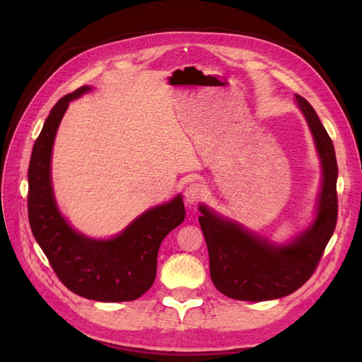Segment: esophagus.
Returning <instances> with one entry per match:
<instances>
[{
	"label": "esophagus",
	"instance_id": "esophagus-1",
	"mask_svg": "<svg viewBox=\"0 0 362 362\" xmlns=\"http://www.w3.org/2000/svg\"><path fill=\"white\" fill-rule=\"evenodd\" d=\"M204 194H205L204 185L199 182H192L190 185H187V189H185L184 198L189 204H196L204 198Z\"/></svg>",
	"mask_w": 362,
	"mask_h": 362
}]
</instances>
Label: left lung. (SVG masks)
<instances>
[{"instance_id":"1","label":"left lung","mask_w":362,"mask_h":362,"mask_svg":"<svg viewBox=\"0 0 362 362\" xmlns=\"http://www.w3.org/2000/svg\"><path fill=\"white\" fill-rule=\"evenodd\" d=\"M320 156L323 181L311 226L290 245L276 246L201 205L199 223L210 257L214 287L237 300L279 299L300 288L319 266L337 225V158L332 140L311 104L296 95Z\"/></svg>"}]
</instances>
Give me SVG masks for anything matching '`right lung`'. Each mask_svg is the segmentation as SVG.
I'll use <instances>...</instances> for the list:
<instances>
[{
    "instance_id": "add662e5",
    "label": "right lung",
    "mask_w": 362,
    "mask_h": 362,
    "mask_svg": "<svg viewBox=\"0 0 362 362\" xmlns=\"http://www.w3.org/2000/svg\"><path fill=\"white\" fill-rule=\"evenodd\" d=\"M83 86L52 107L33 146L28 166V221L33 235L64 287L100 302L134 300L157 275L158 249L172 229L182 223L181 194L151 208L110 240L76 233L59 213L51 185V152L60 120L72 100L89 92Z\"/></svg>"
}]
</instances>
